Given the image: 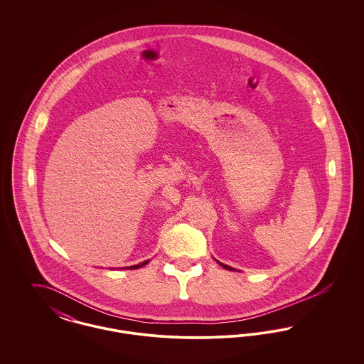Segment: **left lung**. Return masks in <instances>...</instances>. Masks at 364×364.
Listing matches in <instances>:
<instances>
[{
    "label": "left lung",
    "mask_w": 364,
    "mask_h": 364,
    "mask_svg": "<svg viewBox=\"0 0 364 364\" xmlns=\"http://www.w3.org/2000/svg\"><path fill=\"white\" fill-rule=\"evenodd\" d=\"M218 263H220V264H221V266H223V267H225V269H228V270H233V269H232V267H229V266H226V264H224V263H221V262H218Z\"/></svg>",
    "instance_id": "left-lung-1"
}]
</instances>
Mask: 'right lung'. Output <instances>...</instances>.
<instances>
[{
  "label": "right lung",
  "mask_w": 364,
  "mask_h": 364,
  "mask_svg": "<svg viewBox=\"0 0 364 364\" xmlns=\"http://www.w3.org/2000/svg\"><path fill=\"white\" fill-rule=\"evenodd\" d=\"M149 263V260H146V262H143V263H140V264H135V266H131V267H128V269H139V267H141V266H144V264H147Z\"/></svg>",
  "instance_id": "obj_1"
}]
</instances>
